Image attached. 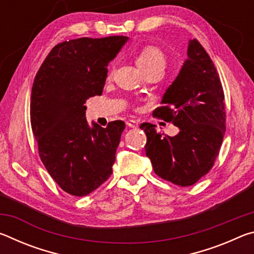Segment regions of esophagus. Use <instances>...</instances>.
<instances>
[{"label": "esophagus", "mask_w": 254, "mask_h": 254, "mask_svg": "<svg viewBox=\"0 0 254 254\" xmlns=\"http://www.w3.org/2000/svg\"><path fill=\"white\" fill-rule=\"evenodd\" d=\"M127 126L128 127L136 128V127H139V121H136V120H128V121L127 122Z\"/></svg>", "instance_id": "obj_1"}]
</instances>
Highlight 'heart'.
<instances>
[{
  "label": "heart",
  "instance_id": "obj_1",
  "mask_svg": "<svg viewBox=\"0 0 254 254\" xmlns=\"http://www.w3.org/2000/svg\"><path fill=\"white\" fill-rule=\"evenodd\" d=\"M136 63L145 71L154 67H165L166 56L161 49L154 46H145L136 55ZM111 75V72H110Z\"/></svg>",
  "mask_w": 254,
  "mask_h": 254
}]
</instances>
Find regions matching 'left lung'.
Returning a JSON list of instances; mask_svg holds the SVG:
<instances>
[{
	"label": "left lung",
	"mask_w": 254,
	"mask_h": 254,
	"mask_svg": "<svg viewBox=\"0 0 254 254\" xmlns=\"http://www.w3.org/2000/svg\"><path fill=\"white\" fill-rule=\"evenodd\" d=\"M161 104L153 115L178 127L179 133L163 135L153 124L142 123L145 154L159 177L182 187L191 186L212 169L225 134L222 83L198 40H189L187 59Z\"/></svg>",
	"instance_id": "left-lung-1"
}]
</instances>
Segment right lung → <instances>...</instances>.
<instances>
[{
	"label": "right lung",
	"mask_w": 254,
	"mask_h": 254,
	"mask_svg": "<svg viewBox=\"0 0 254 254\" xmlns=\"http://www.w3.org/2000/svg\"><path fill=\"white\" fill-rule=\"evenodd\" d=\"M128 40L124 36L78 38L55 46L34 78L30 119L39 156L59 187L86 196L106 182L123 121L104 128L85 118L86 100L102 95L107 65Z\"/></svg>",
	"instance_id": "1"
}]
</instances>
